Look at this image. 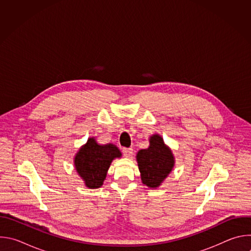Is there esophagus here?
Masks as SVG:
<instances>
[{
  "label": "esophagus",
  "mask_w": 251,
  "mask_h": 251,
  "mask_svg": "<svg viewBox=\"0 0 251 251\" xmlns=\"http://www.w3.org/2000/svg\"><path fill=\"white\" fill-rule=\"evenodd\" d=\"M122 152H123V154H124L125 157H130V156L133 154V149H132V148H126V147H124V148H122Z\"/></svg>",
  "instance_id": "obj_1"
}]
</instances>
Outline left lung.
I'll use <instances>...</instances> for the list:
<instances>
[{
    "label": "left lung",
    "instance_id": "8db88e82",
    "mask_svg": "<svg viewBox=\"0 0 251 251\" xmlns=\"http://www.w3.org/2000/svg\"><path fill=\"white\" fill-rule=\"evenodd\" d=\"M137 162L143 184L149 188H157L171 173L174 167L172 151L164 144L161 136L154 135L150 139V147L137 154Z\"/></svg>",
    "mask_w": 251,
    "mask_h": 251
}]
</instances>
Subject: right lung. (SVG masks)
Here are the masks:
<instances>
[{"instance_id": "right-lung-1", "label": "right lung", "mask_w": 251, "mask_h": 251, "mask_svg": "<svg viewBox=\"0 0 251 251\" xmlns=\"http://www.w3.org/2000/svg\"><path fill=\"white\" fill-rule=\"evenodd\" d=\"M120 156L121 153L116 146L112 144L101 146L90 138L76 154L75 165L86 187L97 189L102 186L112 160Z\"/></svg>"}]
</instances>
